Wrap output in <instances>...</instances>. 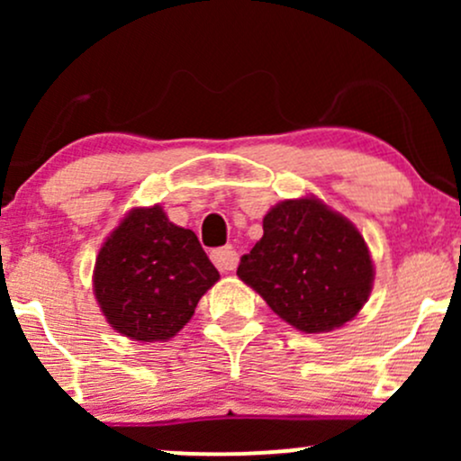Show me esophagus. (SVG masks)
Segmentation results:
<instances>
[{"instance_id": "esophagus-1", "label": "esophagus", "mask_w": 461, "mask_h": 461, "mask_svg": "<svg viewBox=\"0 0 461 461\" xmlns=\"http://www.w3.org/2000/svg\"><path fill=\"white\" fill-rule=\"evenodd\" d=\"M212 262L216 264V268L219 271H234L236 264H238V253L234 247H221L216 249V251H212Z\"/></svg>"}]
</instances>
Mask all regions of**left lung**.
Masks as SVG:
<instances>
[{
	"label": "left lung",
	"mask_w": 461,
	"mask_h": 461,
	"mask_svg": "<svg viewBox=\"0 0 461 461\" xmlns=\"http://www.w3.org/2000/svg\"><path fill=\"white\" fill-rule=\"evenodd\" d=\"M264 236L240 258L236 275L279 319L305 333L342 327L362 310L375 268L351 221L316 197L268 210Z\"/></svg>",
	"instance_id": "left-lung-1"
}]
</instances>
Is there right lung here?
I'll list each match as a JSON object with an SVG mask.
<instances>
[{"mask_svg":"<svg viewBox=\"0 0 461 461\" xmlns=\"http://www.w3.org/2000/svg\"><path fill=\"white\" fill-rule=\"evenodd\" d=\"M219 271L193 230L160 205L134 208L99 249L93 293L110 327L131 340H168L194 314Z\"/></svg>","mask_w":461,"mask_h":461,"instance_id":"add662e5","label":"right lung"}]
</instances>
